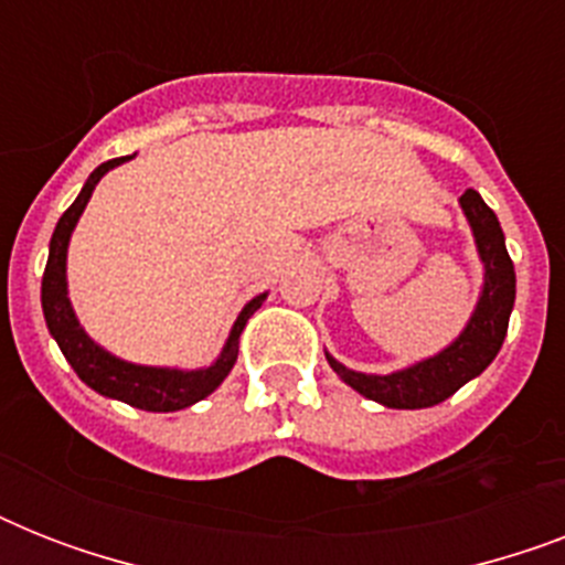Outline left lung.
<instances>
[{"label":"left lung","mask_w":565,"mask_h":565,"mask_svg":"<svg viewBox=\"0 0 565 565\" xmlns=\"http://www.w3.org/2000/svg\"><path fill=\"white\" fill-rule=\"evenodd\" d=\"M460 207L472 225L475 246L483 260V290L475 305L472 319L466 322L455 343L428 361L413 363L407 370L390 372V375L354 372L326 354L331 370L343 377L345 384L384 407L419 411V407L446 402L448 395H455L466 381L478 377L495 361L508 337L510 310L516 301V273L504 246V231L499 225V216L487 207L478 190H466L460 195Z\"/></svg>","instance_id":"8db88e82"}]
</instances>
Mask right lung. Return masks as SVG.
I'll list each match as a JSON object with an SVG mask.
<instances>
[{
    "instance_id": "obj_1",
    "label": "right lung",
    "mask_w": 565,
    "mask_h": 565,
    "mask_svg": "<svg viewBox=\"0 0 565 565\" xmlns=\"http://www.w3.org/2000/svg\"><path fill=\"white\" fill-rule=\"evenodd\" d=\"M122 161H128V158H114V161H105L102 167H96L90 172V179L84 181L78 199L57 220L52 243H49L43 287H40L43 317H46L49 334L55 337V343L61 345V352H64V358L75 370V375L82 377L90 390H96L99 395H108V398H117V402L131 404V407H140V411H184L190 404L207 398L225 381V375L234 370L239 352V334H243L248 317L264 305L266 292L264 296H255L246 308L239 310L237 322L231 328L228 343H225L222 354L216 358V363H211L207 370L184 372L163 370V366H137V363L119 361L110 352H105L102 345L93 343L90 337L84 334V328L78 326L73 305H70V296H66V246H70L75 222H78V216H82L87 202H90L99 179Z\"/></svg>"
}]
</instances>
